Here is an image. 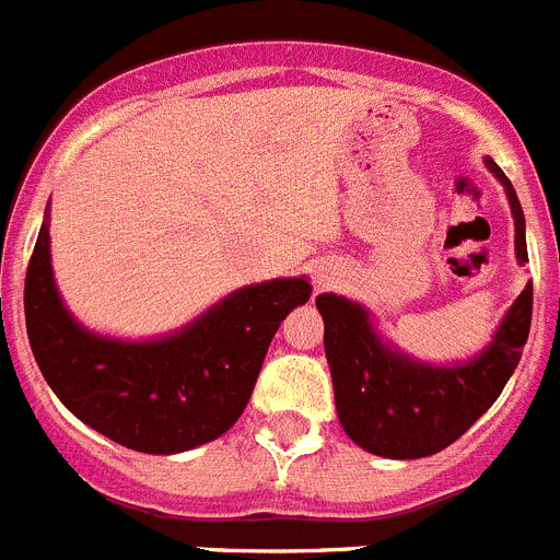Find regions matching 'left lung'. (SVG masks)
<instances>
[{
  "mask_svg": "<svg viewBox=\"0 0 560 560\" xmlns=\"http://www.w3.org/2000/svg\"><path fill=\"white\" fill-rule=\"evenodd\" d=\"M488 167L508 190L516 219V257L527 264L516 190L497 162L488 160ZM316 308L325 319V355L345 432L378 457L418 459L452 446L502 395L530 334L533 283L524 285L488 350L459 368H432L400 355L375 336L368 311L345 296L319 294Z\"/></svg>",
  "mask_w": 560,
  "mask_h": 560,
  "instance_id": "obj_1",
  "label": "left lung"
}]
</instances>
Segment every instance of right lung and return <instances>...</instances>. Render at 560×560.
<instances>
[{
    "instance_id": "obj_1",
    "label": "right lung",
    "mask_w": 560,
    "mask_h": 560,
    "mask_svg": "<svg viewBox=\"0 0 560 560\" xmlns=\"http://www.w3.org/2000/svg\"><path fill=\"white\" fill-rule=\"evenodd\" d=\"M308 296L303 277L269 280L235 291L167 339H106L63 308L44 221L24 277V323L38 370L69 412L133 452L176 454L221 438L241 418L277 328Z\"/></svg>"
}]
</instances>
